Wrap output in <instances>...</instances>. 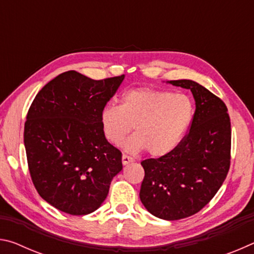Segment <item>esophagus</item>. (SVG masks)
<instances>
[{"mask_svg":"<svg viewBox=\"0 0 254 254\" xmlns=\"http://www.w3.org/2000/svg\"><path fill=\"white\" fill-rule=\"evenodd\" d=\"M132 161H133V158L127 156V154H123V156H122V163L124 166L128 165V163L132 162Z\"/></svg>","mask_w":254,"mask_h":254,"instance_id":"esophagus-1","label":"esophagus"}]
</instances>
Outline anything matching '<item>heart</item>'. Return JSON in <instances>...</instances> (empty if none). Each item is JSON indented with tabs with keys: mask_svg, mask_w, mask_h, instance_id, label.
Returning a JSON list of instances; mask_svg holds the SVG:
<instances>
[{
	"mask_svg": "<svg viewBox=\"0 0 254 254\" xmlns=\"http://www.w3.org/2000/svg\"><path fill=\"white\" fill-rule=\"evenodd\" d=\"M194 115V102L186 94L135 88L123 94L120 106L106 105L100 123L103 134L115 145L121 144L134 126V135L124 143L127 151L147 150L159 158L178 147Z\"/></svg>",
	"mask_w": 254,
	"mask_h": 254,
	"instance_id": "obj_1",
	"label": "heart"
}]
</instances>
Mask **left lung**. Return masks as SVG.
<instances>
[{
    "mask_svg": "<svg viewBox=\"0 0 254 254\" xmlns=\"http://www.w3.org/2000/svg\"><path fill=\"white\" fill-rule=\"evenodd\" d=\"M190 92L195 115L188 134L173 152L141 162L140 199L166 221L185 218L209 203L230 169L231 122L224 102L190 79L167 81Z\"/></svg>",
    "mask_w": 254,
    "mask_h": 254,
    "instance_id": "1",
    "label": "left lung"
}]
</instances>
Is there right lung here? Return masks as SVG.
<instances>
[{
	"mask_svg": "<svg viewBox=\"0 0 254 254\" xmlns=\"http://www.w3.org/2000/svg\"><path fill=\"white\" fill-rule=\"evenodd\" d=\"M124 77L94 80L75 70L63 72L30 106L24 147L32 183L64 213L96 210L122 170V153L103 134L100 114Z\"/></svg>",
	"mask_w": 254,
	"mask_h": 254,
	"instance_id": "right-lung-1",
	"label": "right lung"
}]
</instances>
